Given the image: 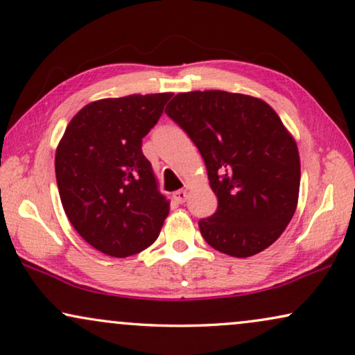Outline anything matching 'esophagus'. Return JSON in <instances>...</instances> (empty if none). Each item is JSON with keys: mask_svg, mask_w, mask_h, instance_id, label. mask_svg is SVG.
<instances>
[{"mask_svg": "<svg viewBox=\"0 0 355 355\" xmlns=\"http://www.w3.org/2000/svg\"><path fill=\"white\" fill-rule=\"evenodd\" d=\"M172 197H173V200H175L177 203H184L186 198H188V192H186L184 189H180V191L173 192Z\"/></svg>", "mask_w": 355, "mask_h": 355, "instance_id": "34e87169", "label": "esophagus"}]
</instances>
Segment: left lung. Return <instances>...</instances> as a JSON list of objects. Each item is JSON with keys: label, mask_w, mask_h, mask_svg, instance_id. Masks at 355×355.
<instances>
[{"label": "left lung", "mask_w": 355, "mask_h": 355, "mask_svg": "<svg viewBox=\"0 0 355 355\" xmlns=\"http://www.w3.org/2000/svg\"><path fill=\"white\" fill-rule=\"evenodd\" d=\"M166 113L205 159L217 211L198 222L212 248L233 257L261 253L295 214L301 163L296 141L266 101L222 89L178 93Z\"/></svg>", "instance_id": "obj_1"}]
</instances>
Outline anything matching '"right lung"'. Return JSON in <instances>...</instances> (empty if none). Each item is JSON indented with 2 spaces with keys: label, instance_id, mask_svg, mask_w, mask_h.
Segmentation results:
<instances>
[{
  "label": "right lung",
  "instance_id": "obj_1",
  "mask_svg": "<svg viewBox=\"0 0 355 355\" xmlns=\"http://www.w3.org/2000/svg\"><path fill=\"white\" fill-rule=\"evenodd\" d=\"M171 98L157 93L89 102L59 141L55 178L63 209L101 253H141L163 228L171 202L158 191L141 144Z\"/></svg>",
  "mask_w": 355,
  "mask_h": 355
}]
</instances>
